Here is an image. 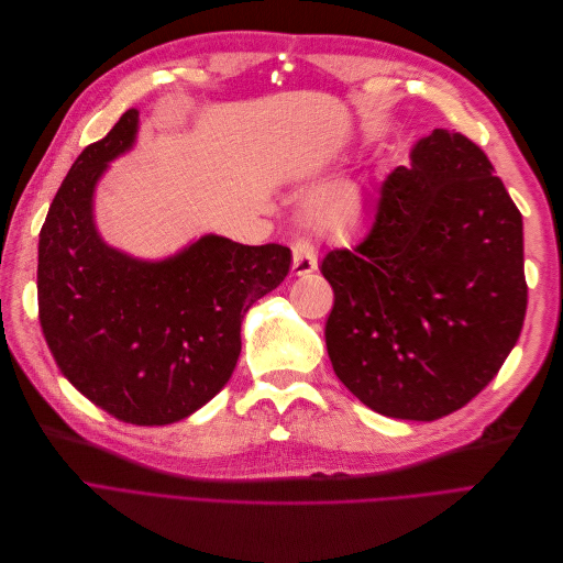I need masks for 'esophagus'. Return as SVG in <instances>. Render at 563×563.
<instances>
[{
    "label": "esophagus",
    "mask_w": 563,
    "mask_h": 563,
    "mask_svg": "<svg viewBox=\"0 0 563 563\" xmlns=\"http://www.w3.org/2000/svg\"><path fill=\"white\" fill-rule=\"evenodd\" d=\"M292 252V275H309L318 267V254L307 238H296L290 243Z\"/></svg>",
    "instance_id": "1"
}]
</instances>
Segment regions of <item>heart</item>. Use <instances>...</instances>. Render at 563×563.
I'll use <instances>...</instances> for the list:
<instances>
[{
  "label": "heart",
  "mask_w": 563,
  "mask_h": 563,
  "mask_svg": "<svg viewBox=\"0 0 563 563\" xmlns=\"http://www.w3.org/2000/svg\"><path fill=\"white\" fill-rule=\"evenodd\" d=\"M364 192L355 180H336L318 187L305 201L307 220L323 233H351L364 218Z\"/></svg>",
  "instance_id": "b5f03b06"
}]
</instances>
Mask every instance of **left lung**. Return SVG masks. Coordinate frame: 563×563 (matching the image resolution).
Listing matches in <instances>:
<instances>
[{
    "mask_svg": "<svg viewBox=\"0 0 563 563\" xmlns=\"http://www.w3.org/2000/svg\"><path fill=\"white\" fill-rule=\"evenodd\" d=\"M378 187L366 235L328 252L336 378L385 417L461 410L501 368L527 311L522 216L488 155L435 128Z\"/></svg>",
    "mask_w": 563,
    "mask_h": 563,
    "instance_id": "8db88e82",
    "label": "left lung"
}]
</instances>
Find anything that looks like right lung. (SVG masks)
I'll return each mask as SVG.
<instances>
[{"mask_svg": "<svg viewBox=\"0 0 563 563\" xmlns=\"http://www.w3.org/2000/svg\"><path fill=\"white\" fill-rule=\"evenodd\" d=\"M128 110L73 163L38 238V320L64 378L119 421L165 426L197 412L231 378L247 309L290 271L284 245L201 235L144 261L110 247L93 195L112 159L135 146Z\"/></svg>", "mask_w": 563, "mask_h": 563, "instance_id": "obj_1", "label": "right lung"}]
</instances>
